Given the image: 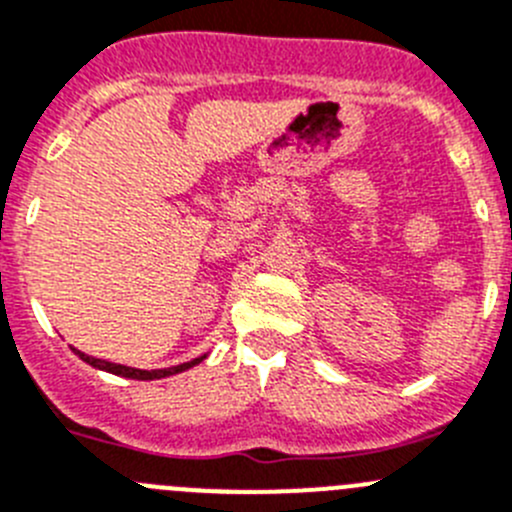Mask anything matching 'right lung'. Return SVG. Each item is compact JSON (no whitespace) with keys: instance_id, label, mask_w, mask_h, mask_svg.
<instances>
[{"instance_id":"obj_1","label":"right lung","mask_w":512,"mask_h":512,"mask_svg":"<svg viewBox=\"0 0 512 512\" xmlns=\"http://www.w3.org/2000/svg\"><path fill=\"white\" fill-rule=\"evenodd\" d=\"M73 351L78 353L80 358H83L85 364H90V366H93V369L108 371V374H116V376H123V379H136V381H154V379H166V376L181 374V371L191 369V366L202 364L204 358H207V353H204V356H199V358H191V361H186V364L171 366V369H154V371H146V369H133V366L113 364V361H103V358L88 356V353L78 351V348H73Z\"/></svg>"}]
</instances>
